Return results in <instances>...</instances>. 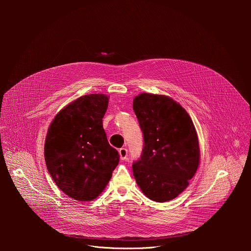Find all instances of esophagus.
Wrapping results in <instances>:
<instances>
[{"label":"esophagus","instance_id":"obj_1","mask_svg":"<svg viewBox=\"0 0 251 251\" xmlns=\"http://www.w3.org/2000/svg\"><path fill=\"white\" fill-rule=\"evenodd\" d=\"M119 153H120V157L122 160H126L127 157V150L126 148H122L119 150Z\"/></svg>","mask_w":251,"mask_h":251}]
</instances>
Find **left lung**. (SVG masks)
<instances>
[{
    "instance_id": "obj_1",
    "label": "left lung",
    "mask_w": 251,
    "mask_h": 251,
    "mask_svg": "<svg viewBox=\"0 0 251 251\" xmlns=\"http://www.w3.org/2000/svg\"><path fill=\"white\" fill-rule=\"evenodd\" d=\"M133 110L144 135L141 158L132 165L135 180L149 199L173 200L188 186L200 163L193 122L184 108L163 95L139 94Z\"/></svg>"
}]
</instances>
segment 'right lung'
<instances>
[{
    "instance_id": "right-lung-1",
    "label": "right lung",
    "mask_w": 251,
    "mask_h": 251,
    "mask_svg": "<svg viewBox=\"0 0 251 251\" xmlns=\"http://www.w3.org/2000/svg\"><path fill=\"white\" fill-rule=\"evenodd\" d=\"M109 97L92 94L63 108L51 122L44 144L47 170L58 187L77 201H93L119 164L107 141L102 118Z\"/></svg>"
}]
</instances>
